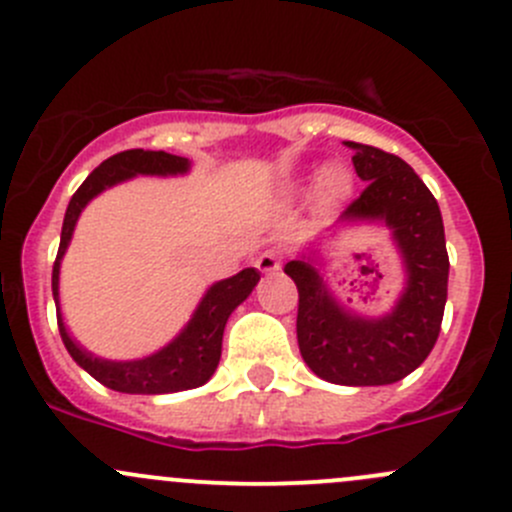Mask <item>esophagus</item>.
Returning <instances> with one entry per match:
<instances>
[{
	"mask_svg": "<svg viewBox=\"0 0 512 512\" xmlns=\"http://www.w3.org/2000/svg\"><path fill=\"white\" fill-rule=\"evenodd\" d=\"M257 270L260 272H277L282 267V252L280 250H265L257 257Z\"/></svg>",
	"mask_w": 512,
	"mask_h": 512,
	"instance_id": "1",
	"label": "esophagus"
}]
</instances>
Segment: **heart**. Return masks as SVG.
I'll use <instances>...</instances> for the list:
<instances>
[{"mask_svg": "<svg viewBox=\"0 0 512 512\" xmlns=\"http://www.w3.org/2000/svg\"><path fill=\"white\" fill-rule=\"evenodd\" d=\"M342 185H344V180L337 170H327V173H324V188H327V193H339V190H342Z\"/></svg>", "mask_w": 512, "mask_h": 512, "instance_id": "1", "label": "heart"}]
</instances>
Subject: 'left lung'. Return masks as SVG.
I'll return each instance as SVG.
<instances>
[{"label": "left lung", "instance_id": "1", "mask_svg": "<svg viewBox=\"0 0 512 512\" xmlns=\"http://www.w3.org/2000/svg\"><path fill=\"white\" fill-rule=\"evenodd\" d=\"M356 175L366 183L342 223H384L406 270L394 309L359 317L334 299L309 257L285 265L299 292L297 342L302 359L324 381L384 386L426 361L441 332L448 297V252L441 210L406 160L381 148L347 141Z\"/></svg>", "mask_w": 512, "mask_h": 512}]
</instances>
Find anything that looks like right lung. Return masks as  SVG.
<instances>
[{
    "label": "right lung",
    "mask_w": 512,
    "mask_h": 512,
    "mask_svg": "<svg viewBox=\"0 0 512 512\" xmlns=\"http://www.w3.org/2000/svg\"><path fill=\"white\" fill-rule=\"evenodd\" d=\"M188 170V158L170 156L165 151L133 148V151L116 153V156L103 160L94 173L81 183V188L76 190L74 198L69 200V208H66L59 252H56L54 272H51V292H54L56 322H59L61 342H64L66 352L71 354V359L81 369L89 371L103 386H108L113 391H121V394H173V391L203 386L215 374V369H218L227 317L235 312L237 304H242L250 297V292L260 282V272L255 267H247V270L237 272V275L227 277V280L215 282L205 292V297L200 299L198 309L193 312L190 322L185 324L183 332L168 347H163L160 352L151 356H143V359H98V356L86 352L76 339H71L59 307V270L61 257H64L66 247H69L81 210L98 193H103L111 185L123 183V180L136 178V175H183Z\"/></svg>",
    "instance_id": "right-lung-1"
}]
</instances>
